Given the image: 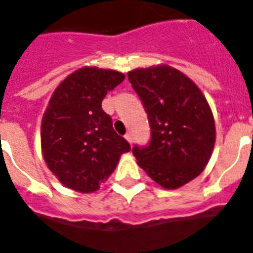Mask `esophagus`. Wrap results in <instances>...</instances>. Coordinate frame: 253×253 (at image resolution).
<instances>
[{
	"instance_id": "obj_1",
	"label": "esophagus",
	"mask_w": 253,
	"mask_h": 253,
	"mask_svg": "<svg viewBox=\"0 0 253 253\" xmlns=\"http://www.w3.org/2000/svg\"><path fill=\"white\" fill-rule=\"evenodd\" d=\"M126 140L127 141H128V143H130V145H132V133L131 132H128V133H126Z\"/></svg>"
}]
</instances>
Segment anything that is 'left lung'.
Instances as JSON below:
<instances>
[{
  "label": "left lung",
  "mask_w": 253,
  "mask_h": 253,
  "mask_svg": "<svg viewBox=\"0 0 253 253\" xmlns=\"http://www.w3.org/2000/svg\"><path fill=\"white\" fill-rule=\"evenodd\" d=\"M144 104L152 139L133 146L137 165L165 189H177L207 166L216 140L213 114L199 87L166 64L127 73Z\"/></svg>",
  "instance_id": "8db88e82"
}]
</instances>
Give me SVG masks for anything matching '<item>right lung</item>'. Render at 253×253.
<instances>
[{
	"label": "right lung",
	"mask_w": 253,
	"mask_h": 253,
	"mask_svg": "<svg viewBox=\"0 0 253 253\" xmlns=\"http://www.w3.org/2000/svg\"><path fill=\"white\" fill-rule=\"evenodd\" d=\"M125 80L113 69L82 67L55 88L41 123L42 156L67 188L94 193L112 175L130 144L113 130L101 108L108 91Z\"/></svg>",
	"instance_id": "add662e5"
}]
</instances>
